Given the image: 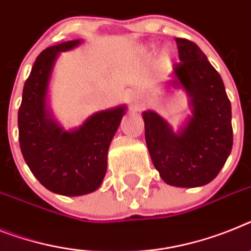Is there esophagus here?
I'll list each match as a JSON object with an SVG mask.
<instances>
[{"label": "esophagus", "instance_id": "obj_1", "mask_svg": "<svg viewBox=\"0 0 251 251\" xmlns=\"http://www.w3.org/2000/svg\"><path fill=\"white\" fill-rule=\"evenodd\" d=\"M130 103H131V106L135 109H140L143 107V98L139 94H131Z\"/></svg>", "mask_w": 251, "mask_h": 251}]
</instances>
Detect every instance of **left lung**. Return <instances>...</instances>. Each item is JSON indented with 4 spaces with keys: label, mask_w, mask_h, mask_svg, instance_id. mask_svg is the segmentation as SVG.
<instances>
[{
    "label": "left lung",
    "mask_w": 251,
    "mask_h": 251,
    "mask_svg": "<svg viewBox=\"0 0 251 251\" xmlns=\"http://www.w3.org/2000/svg\"><path fill=\"white\" fill-rule=\"evenodd\" d=\"M180 62L172 86H184L191 112L180 132L153 111L143 112L145 142L165 182L178 187L208 184L220 174L232 149L231 103L222 77L194 42L176 38Z\"/></svg>",
    "instance_id": "1"
}]
</instances>
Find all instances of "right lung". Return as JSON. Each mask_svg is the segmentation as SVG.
<instances>
[{
    "instance_id": "right-lung-1",
    "label": "right lung",
    "mask_w": 251,
    "mask_h": 251,
    "mask_svg": "<svg viewBox=\"0 0 251 251\" xmlns=\"http://www.w3.org/2000/svg\"><path fill=\"white\" fill-rule=\"evenodd\" d=\"M80 43L48 47L31 67L18 113L19 143L31 174L48 190L67 197L96 191L107 170V153L125 107L90 116L77 130L64 131L46 111L48 80L60 52Z\"/></svg>"
}]
</instances>
